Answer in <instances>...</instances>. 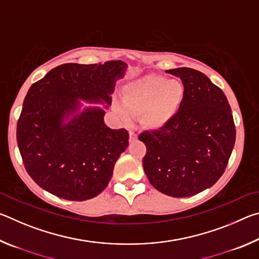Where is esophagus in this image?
Wrapping results in <instances>:
<instances>
[{
	"label": "esophagus",
	"instance_id": "obj_1",
	"mask_svg": "<svg viewBox=\"0 0 259 259\" xmlns=\"http://www.w3.org/2000/svg\"><path fill=\"white\" fill-rule=\"evenodd\" d=\"M129 136H130V142H133V140H136L137 139V135H136L134 131H130L129 133Z\"/></svg>",
	"mask_w": 259,
	"mask_h": 259
}]
</instances>
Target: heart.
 Wrapping results in <instances>:
<instances>
[{
	"instance_id": "obj_1",
	"label": "heart",
	"mask_w": 259,
	"mask_h": 259,
	"mask_svg": "<svg viewBox=\"0 0 259 259\" xmlns=\"http://www.w3.org/2000/svg\"><path fill=\"white\" fill-rule=\"evenodd\" d=\"M184 98V87L177 80L163 76H143L128 83L123 89V102L114 108L123 120L131 112L140 113V121L148 128H160L178 112Z\"/></svg>"
}]
</instances>
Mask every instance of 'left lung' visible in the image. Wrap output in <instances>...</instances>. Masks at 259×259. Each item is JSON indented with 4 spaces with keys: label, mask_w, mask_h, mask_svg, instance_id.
Segmentation results:
<instances>
[{
    "label": "left lung",
    "mask_w": 259,
    "mask_h": 259,
    "mask_svg": "<svg viewBox=\"0 0 259 259\" xmlns=\"http://www.w3.org/2000/svg\"><path fill=\"white\" fill-rule=\"evenodd\" d=\"M179 77L184 98L162 128L144 131V171L157 191L186 198L211 187L224 174L235 143L226 96L205 74L188 67L166 71Z\"/></svg>",
    "instance_id": "left-lung-1"
}]
</instances>
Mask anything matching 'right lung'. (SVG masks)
Here are the masks:
<instances>
[{
    "mask_svg": "<svg viewBox=\"0 0 259 259\" xmlns=\"http://www.w3.org/2000/svg\"><path fill=\"white\" fill-rule=\"evenodd\" d=\"M125 69L122 60L63 64L29 88L17 123V143L26 171L43 190L84 201L107 186L114 164L129 145V134L108 128L102 108L80 111V100L111 105Z\"/></svg>",
    "mask_w": 259,
    "mask_h": 259,
    "instance_id": "add662e5",
    "label": "right lung"
}]
</instances>
